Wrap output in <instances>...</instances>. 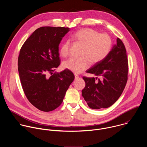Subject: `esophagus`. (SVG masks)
<instances>
[{
    "instance_id": "esophagus-1",
    "label": "esophagus",
    "mask_w": 147,
    "mask_h": 147,
    "mask_svg": "<svg viewBox=\"0 0 147 147\" xmlns=\"http://www.w3.org/2000/svg\"><path fill=\"white\" fill-rule=\"evenodd\" d=\"M78 77H79V76L77 75V74H74V78H75V80H78Z\"/></svg>"
}]
</instances>
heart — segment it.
<instances>
[{
  "label": "heart",
  "mask_w": 147,
  "mask_h": 147,
  "mask_svg": "<svg viewBox=\"0 0 147 147\" xmlns=\"http://www.w3.org/2000/svg\"><path fill=\"white\" fill-rule=\"evenodd\" d=\"M73 39L82 45L80 57L70 58L63 62L62 67L76 74H80L87 70L91 65L96 64L105 59L110 53L112 40L107 34H99L92 28H85L76 32ZM70 42L65 40L60 48V53L62 57L69 56Z\"/></svg>",
  "instance_id": "obj_1"
}]
</instances>
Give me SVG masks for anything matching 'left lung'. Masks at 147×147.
<instances>
[{"label":"left lung","instance_id":"obj_1","mask_svg":"<svg viewBox=\"0 0 147 147\" xmlns=\"http://www.w3.org/2000/svg\"><path fill=\"white\" fill-rule=\"evenodd\" d=\"M116 44L107 57L87 70L96 77H86L82 95L88 107L94 109L110 107L121 95L127 81L128 60L123 42Z\"/></svg>","mask_w":147,"mask_h":147}]
</instances>
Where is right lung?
<instances>
[{
  "label": "right lung",
  "instance_id": "add662e5",
  "mask_svg": "<svg viewBox=\"0 0 147 147\" xmlns=\"http://www.w3.org/2000/svg\"><path fill=\"white\" fill-rule=\"evenodd\" d=\"M69 28L42 27L26 40L18 58V70L24 94L35 108L50 112L59 107L74 80L65 70L54 73L60 65L59 45Z\"/></svg>",
  "mask_w": 147,
  "mask_h": 147
}]
</instances>
